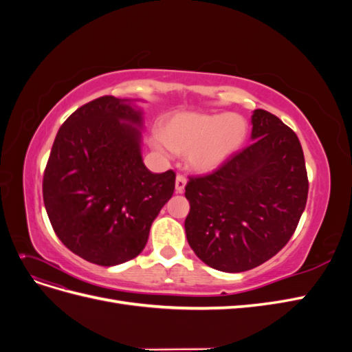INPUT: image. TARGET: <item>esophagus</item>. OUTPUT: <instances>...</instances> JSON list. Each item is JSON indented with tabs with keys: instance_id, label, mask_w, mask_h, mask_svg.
Segmentation results:
<instances>
[{
	"instance_id": "34e87169",
	"label": "esophagus",
	"mask_w": 352,
	"mask_h": 352,
	"mask_svg": "<svg viewBox=\"0 0 352 352\" xmlns=\"http://www.w3.org/2000/svg\"><path fill=\"white\" fill-rule=\"evenodd\" d=\"M175 186H176V192H179V194L184 192V189L186 186V177L184 175H177Z\"/></svg>"
}]
</instances>
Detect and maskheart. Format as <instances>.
<instances>
[{
    "label": "heart",
    "instance_id": "b5f03b06",
    "mask_svg": "<svg viewBox=\"0 0 352 352\" xmlns=\"http://www.w3.org/2000/svg\"><path fill=\"white\" fill-rule=\"evenodd\" d=\"M247 133L248 123L239 114L184 111L166 119L151 144L162 154H186L188 166L204 173L235 154Z\"/></svg>",
    "mask_w": 352,
    "mask_h": 352
}]
</instances>
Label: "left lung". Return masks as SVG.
Here are the masks:
<instances>
[{
  "instance_id": "1",
  "label": "left lung",
  "mask_w": 352,
  "mask_h": 352,
  "mask_svg": "<svg viewBox=\"0 0 352 352\" xmlns=\"http://www.w3.org/2000/svg\"><path fill=\"white\" fill-rule=\"evenodd\" d=\"M251 123L247 148L185 186L189 247L220 272H247L270 260L294 235L307 204L304 153L295 132L261 109Z\"/></svg>"
}]
</instances>
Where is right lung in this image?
Masks as SVG:
<instances>
[{"instance_id":"add662e5","label":"right lung","mask_w":352,"mask_h":352,"mask_svg":"<svg viewBox=\"0 0 352 352\" xmlns=\"http://www.w3.org/2000/svg\"><path fill=\"white\" fill-rule=\"evenodd\" d=\"M142 111L105 95L63 123L42 180L58 239L83 260L117 265L140 255L160 210L172 198L173 170L153 173L142 162Z\"/></svg>"}]
</instances>
